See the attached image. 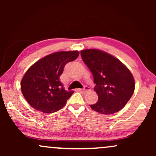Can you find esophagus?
<instances>
[{
	"instance_id": "esophagus-1",
	"label": "esophagus",
	"mask_w": 156,
	"mask_h": 156,
	"mask_svg": "<svg viewBox=\"0 0 156 156\" xmlns=\"http://www.w3.org/2000/svg\"><path fill=\"white\" fill-rule=\"evenodd\" d=\"M90 90V89H89V87H85L84 89H79L78 91H81V92H87V91H89Z\"/></svg>"
}]
</instances>
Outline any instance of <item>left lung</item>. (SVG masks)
I'll return each mask as SVG.
<instances>
[{"label": "left lung", "instance_id": "obj_1", "mask_svg": "<svg viewBox=\"0 0 156 156\" xmlns=\"http://www.w3.org/2000/svg\"><path fill=\"white\" fill-rule=\"evenodd\" d=\"M81 56L93 74L94 89L99 97L90 107L101 114L119 112L134 92L131 72L119 59L104 51L87 49L81 51Z\"/></svg>", "mask_w": 156, "mask_h": 156}]
</instances>
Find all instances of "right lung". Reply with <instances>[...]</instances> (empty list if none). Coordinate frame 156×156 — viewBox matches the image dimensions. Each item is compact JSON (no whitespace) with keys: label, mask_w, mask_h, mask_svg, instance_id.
Masks as SVG:
<instances>
[{"label":"right lung","mask_w":156,"mask_h":156,"mask_svg":"<svg viewBox=\"0 0 156 156\" xmlns=\"http://www.w3.org/2000/svg\"><path fill=\"white\" fill-rule=\"evenodd\" d=\"M78 51H62L39 59L21 80V91L30 105L44 114L61 109L74 91H67L59 81L65 65L79 56Z\"/></svg>","instance_id":"1"}]
</instances>
